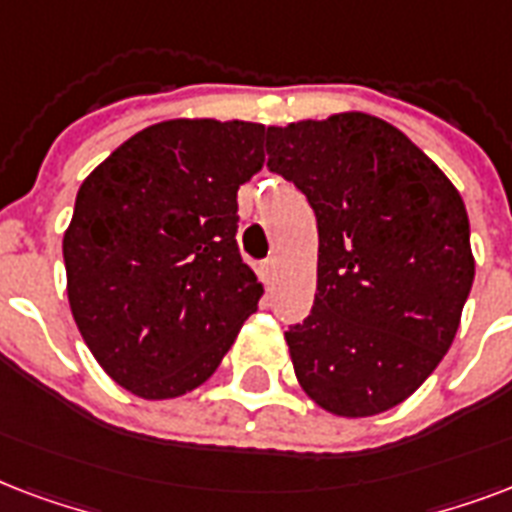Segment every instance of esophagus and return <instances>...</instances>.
<instances>
[{"label": "esophagus", "mask_w": 512, "mask_h": 512, "mask_svg": "<svg viewBox=\"0 0 512 512\" xmlns=\"http://www.w3.org/2000/svg\"><path fill=\"white\" fill-rule=\"evenodd\" d=\"M259 277L264 280V285H272L275 283V277H277V261L275 259H267L264 264L259 267Z\"/></svg>", "instance_id": "esophagus-1"}]
</instances>
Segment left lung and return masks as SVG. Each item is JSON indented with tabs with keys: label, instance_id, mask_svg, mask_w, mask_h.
I'll return each instance as SVG.
<instances>
[{
	"label": "left lung",
	"instance_id": "obj_1",
	"mask_svg": "<svg viewBox=\"0 0 512 512\" xmlns=\"http://www.w3.org/2000/svg\"><path fill=\"white\" fill-rule=\"evenodd\" d=\"M267 165L318 219L315 307L285 331L301 390L336 417L390 411L457 336L475 277L465 202L408 136L363 112L267 128Z\"/></svg>",
	"mask_w": 512,
	"mask_h": 512
}]
</instances>
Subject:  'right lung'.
<instances>
[{
	"label": "right lung",
	"instance_id": "obj_1",
	"mask_svg": "<svg viewBox=\"0 0 512 512\" xmlns=\"http://www.w3.org/2000/svg\"><path fill=\"white\" fill-rule=\"evenodd\" d=\"M264 136L259 122H157L79 186L63 232L71 315L98 366L138 398L208 382L259 307L237 189L264 168Z\"/></svg>",
	"mask_w": 512,
	"mask_h": 512
}]
</instances>
